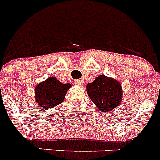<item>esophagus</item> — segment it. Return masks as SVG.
Masks as SVG:
<instances>
[{
    "mask_svg": "<svg viewBox=\"0 0 160 160\" xmlns=\"http://www.w3.org/2000/svg\"><path fill=\"white\" fill-rule=\"evenodd\" d=\"M83 80L82 79H75L74 80V84L78 85V86H81V85L83 84Z\"/></svg>",
    "mask_w": 160,
    "mask_h": 160,
    "instance_id": "1",
    "label": "esophagus"
}]
</instances>
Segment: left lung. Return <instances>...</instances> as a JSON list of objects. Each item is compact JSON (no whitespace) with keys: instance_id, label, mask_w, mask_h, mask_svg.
<instances>
[{"instance_id":"1","label":"left lung","mask_w":160,"mask_h":160,"mask_svg":"<svg viewBox=\"0 0 160 160\" xmlns=\"http://www.w3.org/2000/svg\"><path fill=\"white\" fill-rule=\"evenodd\" d=\"M87 91L89 97L102 112H108L118 106L122 100V87L118 81L99 75L93 82L88 83Z\"/></svg>"}]
</instances>
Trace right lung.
<instances>
[{
	"instance_id": "add662e5",
	"label": "right lung",
	"mask_w": 160,
	"mask_h": 160,
	"mask_svg": "<svg viewBox=\"0 0 160 160\" xmlns=\"http://www.w3.org/2000/svg\"><path fill=\"white\" fill-rule=\"evenodd\" d=\"M70 87V84H63L56 78H48L46 81L39 83L35 87L37 103L46 110L53 108L62 102Z\"/></svg>"
}]
</instances>
